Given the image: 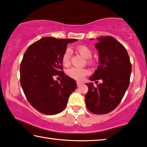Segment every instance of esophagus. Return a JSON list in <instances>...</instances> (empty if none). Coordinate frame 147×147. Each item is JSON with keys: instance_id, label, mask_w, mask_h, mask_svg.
Segmentation results:
<instances>
[{"instance_id": "1", "label": "esophagus", "mask_w": 147, "mask_h": 147, "mask_svg": "<svg viewBox=\"0 0 147 147\" xmlns=\"http://www.w3.org/2000/svg\"><path fill=\"white\" fill-rule=\"evenodd\" d=\"M81 85H82V83H81V82H77V85H78V87H80Z\"/></svg>"}]
</instances>
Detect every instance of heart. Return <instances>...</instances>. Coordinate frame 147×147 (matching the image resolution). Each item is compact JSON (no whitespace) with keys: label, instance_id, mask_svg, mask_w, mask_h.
Returning <instances> with one entry per match:
<instances>
[{"label":"heart","instance_id":"obj_1","mask_svg":"<svg viewBox=\"0 0 147 147\" xmlns=\"http://www.w3.org/2000/svg\"><path fill=\"white\" fill-rule=\"evenodd\" d=\"M76 50L78 51L81 55L86 59H88V62L91 63V60L89 59L92 56V51L86 45H79L76 47ZM71 58V50L69 49H65L64 53L61 56V62L63 66H68L70 63ZM88 74V70L85 68H80V67H71L67 71V75L69 78L74 79L77 81H81L83 80Z\"/></svg>","mask_w":147,"mask_h":147}]
</instances>
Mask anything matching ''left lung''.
<instances>
[{
  "label": "left lung",
  "instance_id": "8db88e82",
  "mask_svg": "<svg viewBox=\"0 0 147 147\" xmlns=\"http://www.w3.org/2000/svg\"><path fill=\"white\" fill-rule=\"evenodd\" d=\"M99 65L89 80H102L94 87L86 83L87 109L95 114H105L114 110L122 100L130 82L131 64L125 47L111 36L96 38Z\"/></svg>",
  "mask_w": 147,
  "mask_h": 147
}]
</instances>
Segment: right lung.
Wrapping results in <instances>:
<instances>
[{
	"label": "right lung",
	"mask_w": 147,
	"mask_h": 147,
	"mask_svg": "<svg viewBox=\"0 0 147 147\" xmlns=\"http://www.w3.org/2000/svg\"><path fill=\"white\" fill-rule=\"evenodd\" d=\"M76 40L46 37L25 52L20 64V84L27 100L37 111L55 115L66 107L77 84L62 71L61 56L67 43ZM57 75L62 78L60 83L53 79Z\"/></svg>",
	"instance_id": "add662e5"
}]
</instances>
